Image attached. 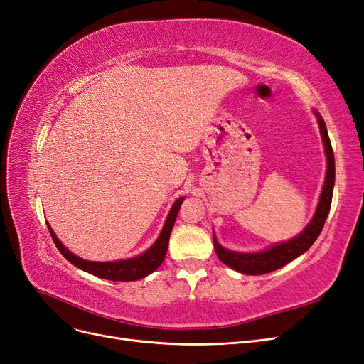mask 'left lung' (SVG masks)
Returning <instances> with one entry per match:
<instances>
[{
    "label": "left lung",
    "instance_id": "obj_1",
    "mask_svg": "<svg viewBox=\"0 0 364 364\" xmlns=\"http://www.w3.org/2000/svg\"><path fill=\"white\" fill-rule=\"evenodd\" d=\"M316 115H317L318 127H321V134L325 144L328 170H326L323 190L321 194V202L317 205V211L310 225L304 229V232L299 237L287 241V243H281L267 250L257 252V253H238V252L228 250L220 246L217 243L215 237L213 235L217 257L223 264H226L228 267L245 274H264V273L281 269L285 266V264L293 261L294 258L302 255L304 252L310 249L311 245L317 240L318 234L322 232L328 213H329V208H331V200H333V188H334V181H336V162H334V151L331 147V141H329V136H328L325 121L317 112Z\"/></svg>",
    "mask_w": 364,
    "mask_h": 364
}]
</instances>
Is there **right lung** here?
Returning <instances> with one entry per match:
<instances>
[{"instance_id": "right-lung-1", "label": "right lung", "mask_w": 364, "mask_h": 364, "mask_svg": "<svg viewBox=\"0 0 364 364\" xmlns=\"http://www.w3.org/2000/svg\"><path fill=\"white\" fill-rule=\"evenodd\" d=\"M183 202V197L174 202L171 211L167 217V222H165L162 232L159 238L155 241L147 252L142 253V255L136 258H130V259H123V261H114V262H94V261H86L79 257H75L74 253H71L67 247H65L60 241L58 240L56 234L53 232V229L48 226V230L51 234V238L54 241V245L59 249L62 255L67 258L71 264H74L75 267H79L87 273L94 274V277L109 279V281H136L147 277L151 272H155L165 258V253H167L168 247V240L173 225L176 222V217H178V213L181 209V205Z\"/></svg>"}]
</instances>
